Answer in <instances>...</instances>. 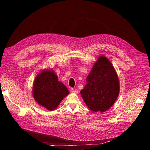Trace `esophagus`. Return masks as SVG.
<instances>
[{"label":"esophagus","instance_id":"1","mask_svg":"<svg viewBox=\"0 0 150 150\" xmlns=\"http://www.w3.org/2000/svg\"><path fill=\"white\" fill-rule=\"evenodd\" d=\"M70 91H71V92L72 93H75V94L78 93V91H77L76 90L74 89V88H72L70 89Z\"/></svg>","mask_w":150,"mask_h":150}]
</instances>
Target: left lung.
<instances>
[{
    "label": "left lung",
    "mask_w": 150,
    "mask_h": 150,
    "mask_svg": "<svg viewBox=\"0 0 150 150\" xmlns=\"http://www.w3.org/2000/svg\"><path fill=\"white\" fill-rule=\"evenodd\" d=\"M86 81L80 93L88 108L94 112L109 110L120 91L119 78L110 61L104 56H99Z\"/></svg>",
    "instance_id": "left-lung-1"
}]
</instances>
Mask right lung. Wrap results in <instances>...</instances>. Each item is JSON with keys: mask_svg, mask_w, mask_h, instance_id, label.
Listing matches in <instances>:
<instances>
[{"mask_svg": "<svg viewBox=\"0 0 150 150\" xmlns=\"http://www.w3.org/2000/svg\"><path fill=\"white\" fill-rule=\"evenodd\" d=\"M69 93L65 85L58 81L53 70H43L37 75L33 83V95L35 101L48 110L56 109Z\"/></svg>", "mask_w": 150, "mask_h": 150, "instance_id": "obj_1", "label": "right lung"}]
</instances>
